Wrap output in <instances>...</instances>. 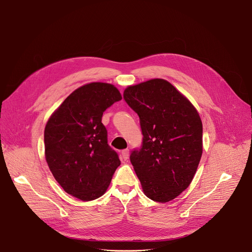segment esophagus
Instances as JSON below:
<instances>
[{"label":"esophagus","mask_w":252,"mask_h":252,"mask_svg":"<svg viewBox=\"0 0 252 252\" xmlns=\"http://www.w3.org/2000/svg\"><path fill=\"white\" fill-rule=\"evenodd\" d=\"M128 156H129V150H124L123 152H122V158L124 159V160H126L127 158H128Z\"/></svg>","instance_id":"34e87169"}]
</instances>
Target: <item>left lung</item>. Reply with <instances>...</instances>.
I'll return each instance as SVG.
<instances>
[{"label": "left lung", "mask_w": 252, "mask_h": 252, "mask_svg": "<svg viewBox=\"0 0 252 252\" xmlns=\"http://www.w3.org/2000/svg\"><path fill=\"white\" fill-rule=\"evenodd\" d=\"M124 98L138 116L142 142L130 162L145 194L167 202L186 190L202 155V123L170 83L154 79L127 87Z\"/></svg>", "instance_id": "8db88e82"}]
</instances>
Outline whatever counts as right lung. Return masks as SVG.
Masks as SVG:
<instances>
[{"mask_svg":"<svg viewBox=\"0 0 252 252\" xmlns=\"http://www.w3.org/2000/svg\"><path fill=\"white\" fill-rule=\"evenodd\" d=\"M121 99L111 84L85 85L63 101L46 125L48 165L63 190L81 200L101 196L121 164L101 123L103 112Z\"/></svg>","mask_w":252,"mask_h":252,"instance_id":"add662e5","label":"right lung"}]
</instances>
